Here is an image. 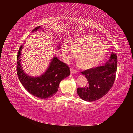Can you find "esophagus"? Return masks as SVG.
Wrapping results in <instances>:
<instances>
[{"mask_svg":"<svg viewBox=\"0 0 133 133\" xmlns=\"http://www.w3.org/2000/svg\"><path fill=\"white\" fill-rule=\"evenodd\" d=\"M70 73H71V74H75L77 73V71H76L75 70H74L73 68H70Z\"/></svg>","mask_w":133,"mask_h":133,"instance_id":"1","label":"esophagus"}]
</instances>
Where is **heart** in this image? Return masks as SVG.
<instances>
[{
    "instance_id": "obj_1",
    "label": "heart",
    "mask_w": 133,
    "mask_h": 133,
    "mask_svg": "<svg viewBox=\"0 0 133 133\" xmlns=\"http://www.w3.org/2000/svg\"><path fill=\"white\" fill-rule=\"evenodd\" d=\"M61 49L64 59L66 62L73 58L75 55V52L78 51L76 60L83 69H89L97 65L107 52L105 44L91 35L76 38L70 44L63 43Z\"/></svg>"
}]
</instances>
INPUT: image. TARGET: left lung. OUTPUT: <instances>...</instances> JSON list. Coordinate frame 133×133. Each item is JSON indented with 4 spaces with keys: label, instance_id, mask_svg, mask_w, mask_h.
I'll list each match as a JSON object with an SVG mask.
<instances>
[{
    "label": "left lung",
    "instance_id": "1",
    "mask_svg": "<svg viewBox=\"0 0 133 133\" xmlns=\"http://www.w3.org/2000/svg\"><path fill=\"white\" fill-rule=\"evenodd\" d=\"M117 62V56L112 52L109 60L104 65L82 71L88 83L85 87L77 89V93L80 98L85 101L92 102L106 95L115 80Z\"/></svg>",
    "mask_w": 133,
    "mask_h": 133
}]
</instances>
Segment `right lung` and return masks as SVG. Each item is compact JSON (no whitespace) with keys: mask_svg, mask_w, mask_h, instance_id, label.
I'll return each instance as SVG.
<instances>
[{"mask_svg":"<svg viewBox=\"0 0 133 133\" xmlns=\"http://www.w3.org/2000/svg\"><path fill=\"white\" fill-rule=\"evenodd\" d=\"M39 29L40 26H38L32 31ZM22 46L19 48L17 58V71L20 82L31 95L41 99L52 97L58 91L60 82L70 75L69 67L57 57H54L45 73L39 77H31L24 72L21 65Z\"/></svg>","mask_w":133,"mask_h":133,"instance_id":"right-lung-1","label":"right lung"}]
</instances>
